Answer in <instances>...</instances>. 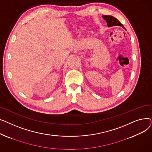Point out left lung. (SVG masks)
Segmentation results:
<instances>
[{"mask_svg": "<svg viewBox=\"0 0 152 152\" xmlns=\"http://www.w3.org/2000/svg\"><path fill=\"white\" fill-rule=\"evenodd\" d=\"M102 17L107 23V25H108V27L115 26H119L123 27V25H122V24L120 22H119L116 18L112 17V16L103 15Z\"/></svg>", "mask_w": 152, "mask_h": 152, "instance_id": "8db88e82", "label": "left lung"}]
</instances>
